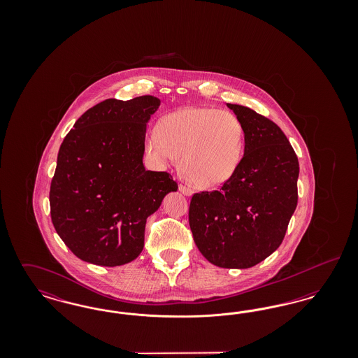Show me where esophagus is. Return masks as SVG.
<instances>
[{
  "instance_id": "esophagus-1",
  "label": "esophagus",
  "mask_w": 358,
  "mask_h": 358,
  "mask_svg": "<svg viewBox=\"0 0 358 358\" xmlns=\"http://www.w3.org/2000/svg\"><path fill=\"white\" fill-rule=\"evenodd\" d=\"M180 192L182 193V194H185V196H192L193 194V190H192V187H187V185H184V184H180Z\"/></svg>"
}]
</instances>
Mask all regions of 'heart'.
I'll return each instance as SVG.
<instances>
[{
	"instance_id": "heart-1",
	"label": "heart",
	"mask_w": 358,
	"mask_h": 358,
	"mask_svg": "<svg viewBox=\"0 0 358 358\" xmlns=\"http://www.w3.org/2000/svg\"><path fill=\"white\" fill-rule=\"evenodd\" d=\"M148 149L162 162L182 158V174L194 187H220L241 164L244 127L228 110L184 107L162 120Z\"/></svg>"
}]
</instances>
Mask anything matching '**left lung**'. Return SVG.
Segmentation results:
<instances>
[{"instance_id":"8db88e82","label":"left lung","mask_w":358,"mask_h":358,"mask_svg":"<svg viewBox=\"0 0 358 358\" xmlns=\"http://www.w3.org/2000/svg\"><path fill=\"white\" fill-rule=\"evenodd\" d=\"M244 127V155L220 190L194 193L189 225L208 262L250 268L280 245L298 204V157L273 120L227 103Z\"/></svg>"}]
</instances>
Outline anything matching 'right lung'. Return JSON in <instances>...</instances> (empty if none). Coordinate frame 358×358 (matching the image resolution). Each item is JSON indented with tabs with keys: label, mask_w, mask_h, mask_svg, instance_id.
Segmentation results:
<instances>
[{
	"label": "right lung",
	"mask_w": 358,
	"mask_h": 358,
	"mask_svg": "<svg viewBox=\"0 0 358 358\" xmlns=\"http://www.w3.org/2000/svg\"><path fill=\"white\" fill-rule=\"evenodd\" d=\"M161 101L152 95L106 99L87 110L64 138L50 190L57 235L79 259L106 267L143 250L146 219L177 182L146 171V123Z\"/></svg>",
	"instance_id": "right-lung-1"
}]
</instances>
